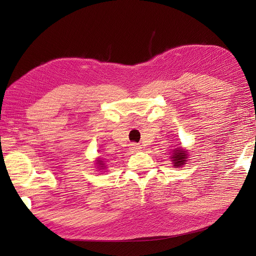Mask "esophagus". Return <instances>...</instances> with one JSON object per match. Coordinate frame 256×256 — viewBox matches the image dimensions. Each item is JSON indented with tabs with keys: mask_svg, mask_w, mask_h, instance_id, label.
I'll return each instance as SVG.
<instances>
[{
	"mask_svg": "<svg viewBox=\"0 0 256 256\" xmlns=\"http://www.w3.org/2000/svg\"><path fill=\"white\" fill-rule=\"evenodd\" d=\"M130 150L132 152H139L140 150H141V146L139 145V144H136V143H132V144H130Z\"/></svg>",
	"mask_w": 256,
	"mask_h": 256,
	"instance_id": "obj_1",
	"label": "esophagus"
}]
</instances>
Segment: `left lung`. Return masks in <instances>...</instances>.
Returning <instances> with one entry per match:
<instances>
[{
	"mask_svg": "<svg viewBox=\"0 0 256 256\" xmlns=\"http://www.w3.org/2000/svg\"><path fill=\"white\" fill-rule=\"evenodd\" d=\"M188 158H189L188 150L182 148V147H178V148L172 150V154L170 158L174 168H180L186 164Z\"/></svg>",
	"mask_w": 256,
	"mask_h": 256,
	"instance_id": "8db88e82",
	"label": "left lung"
}]
</instances>
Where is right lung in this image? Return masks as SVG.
<instances>
[{"label": "right lung", "instance_id": "obj_1", "mask_svg": "<svg viewBox=\"0 0 256 256\" xmlns=\"http://www.w3.org/2000/svg\"><path fill=\"white\" fill-rule=\"evenodd\" d=\"M96 162V167H98V170H106V165L104 164V160H102V158H98Z\"/></svg>", "mask_w": 256, "mask_h": 256}]
</instances>
